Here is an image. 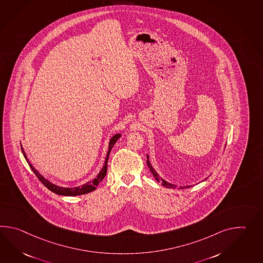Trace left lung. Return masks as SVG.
Returning a JSON list of instances; mask_svg holds the SVG:
<instances>
[{"label":"left lung","instance_id":"8db88e82","mask_svg":"<svg viewBox=\"0 0 263 263\" xmlns=\"http://www.w3.org/2000/svg\"><path fill=\"white\" fill-rule=\"evenodd\" d=\"M147 165H148V167H149V169L151 171V173H152V175H154V177H155V179L157 180L158 182H160V184L163 186V187H168V189H173V187H176L177 186L175 185V184H172V183H170V182L166 181V180H164L162 177H160L159 175H158V173H157V171L153 168L152 164L150 162V158H149V156L147 155ZM208 178V177H206ZM206 178L204 179L203 181L204 180H206ZM192 187V185H189V186H180V187H178V189H180V190H183V189H187V187Z\"/></svg>","mask_w":263,"mask_h":263}]
</instances>
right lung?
Masks as SVG:
<instances>
[{"mask_svg":"<svg viewBox=\"0 0 263 263\" xmlns=\"http://www.w3.org/2000/svg\"><path fill=\"white\" fill-rule=\"evenodd\" d=\"M121 136H122L121 134H115L111 138L110 140H109V142H108V150H107V153H106L105 163H104V166L102 167V169L100 171L99 174L96 175V177H95L94 179H91V180H89V181L87 182V183H85L84 185L78 186V187H61V186H58V185L53 184L52 182L49 181L43 175H41V174H40V172H37V170H35V168H34V166H33L32 164L30 163V161L28 160V158H27V156H26V154L24 152L23 146L21 145V147H22V152L24 154V158L26 159V161H27V163L29 165L30 168L34 172V174L37 176V178L41 180V183H42L47 189H49L51 192L57 193V194H59V195H63V196H76V195H82V194H86V193L93 192V191L96 190V187L98 186V184H99L100 182L102 181V180L105 178V175H106V170H107V160H108V157H109L111 149H112V147L114 146V144L116 143V141L121 138Z\"/></svg>","mask_w":263,"mask_h":263,"instance_id":"right-lung-1","label":"right lung"}]
</instances>
